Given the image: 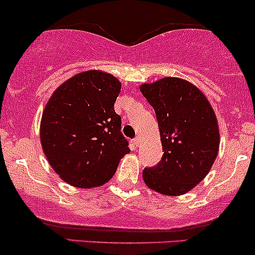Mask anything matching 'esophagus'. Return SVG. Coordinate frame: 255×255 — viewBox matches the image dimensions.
<instances>
[{
	"instance_id": "1",
	"label": "esophagus",
	"mask_w": 255,
	"mask_h": 255,
	"mask_svg": "<svg viewBox=\"0 0 255 255\" xmlns=\"http://www.w3.org/2000/svg\"><path fill=\"white\" fill-rule=\"evenodd\" d=\"M139 137H135L134 138V139H133L132 140V142H133V144H134V145H138V144H139Z\"/></svg>"
}]
</instances>
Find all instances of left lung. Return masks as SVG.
<instances>
[{
	"instance_id": "left-lung-1",
	"label": "left lung",
	"mask_w": 255,
	"mask_h": 255,
	"mask_svg": "<svg viewBox=\"0 0 255 255\" xmlns=\"http://www.w3.org/2000/svg\"><path fill=\"white\" fill-rule=\"evenodd\" d=\"M154 109L160 132L163 158L143 170L146 186L166 196L190 191L205 179L220 148L213 109L191 82L164 78L140 86Z\"/></svg>"
}]
</instances>
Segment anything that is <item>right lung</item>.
<instances>
[{
  "label": "right lung",
  "instance_id": "1",
  "mask_svg": "<svg viewBox=\"0 0 255 255\" xmlns=\"http://www.w3.org/2000/svg\"><path fill=\"white\" fill-rule=\"evenodd\" d=\"M121 82L111 74L82 71L54 91L43 111L40 142L49 164L68 184L101 186L129 153L115 102Z\"/></svg>",
  "mask_w": 255,
  "mask_h": 255
}]
</instances>
